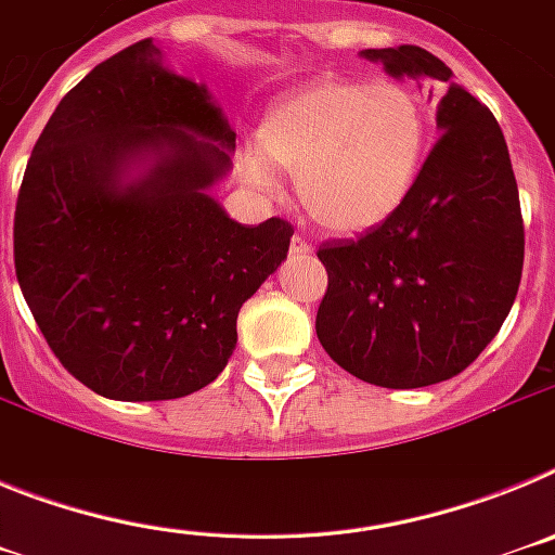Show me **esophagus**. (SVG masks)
Masks as SVG:
<instances>
[{
	"label": "esophagus",
	"mask_w": 555,
	"mask_h": 555,
	"mask_svg": "<svg viewBox=\"0 0 555 555\" xmlns=\"http://www.w3.org/2000/svg\"><path fill=\"white\" fill-rule=\"evenodd\" d=\"M288 249H292V255H297V258H302V255L311 253V242H306L300 233H294L292 235V244H288Z\"/></svg>",
	"instance_id": "1"
}]
</instances>
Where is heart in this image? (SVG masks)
I'll return each instance as SVG.
<instances>
[{
	"label": "heart",
	"mask_w": 555,
	"mask_h": 555,
	"mask_svg": "<svg viewBox=\"0 0 555 555\" xmlns=\"http://www.w3.org/2000/svg\"><path fill=\"white\" fill-rule=\"evenodd\" d=\"M425 155L428 116L409 86L322 80L269 111L247 166L258 183H272L274 169L297 178L308 217L352 235L403 208Z\"/></svg>",
	"instance_id": "b5f03b06"
}]
</instances>
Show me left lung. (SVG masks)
Returning a JSON list of instances; mask_svg holds the SVG:
<instances>
[{
	"label": "left lung",
	"mask_w": 555,
	"mask_h": 555,
	"mask_svg": "<svg viewBox=\"0 0 555 555\" xmlns=\"http://www.w3.org/2000/svg\"><path fill=\"white\" fill-rule=\"evenodd\" d=\"M391 77L434 82L439 141L414 191L361 238L320 247L317 336L341 370L386 389L442 384L498 336L522 278L526 228L498 119L420 47L364 49Z\"/></svg>",
	"instance_id": "1"
}]
</instances>
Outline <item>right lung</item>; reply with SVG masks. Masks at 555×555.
Instances as JSON below:
<instances>
[{
  "instance_id": "add662e5",
  "label": "right lung",
  "mask_w": 555,
  "mask_h": 555,
  "mask_svg": "<svg viewBox=\"0 0 555 555\" xmlns=\"http://www.w3.org/2000/svg\"><path fill=\"white\" fill-rule=\"evenodd\" d=\"M235 132L203 82L146 41L82 77L27 160L13 219L24 300L72 375L111 400L199 391L294 228L238 224L210 197Z\"/></svg>"
}]
</instances>
